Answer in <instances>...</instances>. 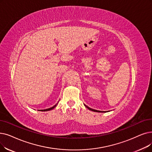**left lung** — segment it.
I'll use <instances>...</instances> for the list:
<instances>
[{"label":"left lung","instance_id":"8db88e82","mask_svg":"<svg viewBox=\"0 0 152 152\" xmlns=\"http://www.w3.org/2000/svg\"><path fill=\"white\" fill-rule=\"evenodd\" d=\"M84 105L88 109H89L90 110H92V111H94V112H97V113H105V112H104V111H100V110H94V109H91V108H90V107H88L87 105H86L85 104H84Z\"/></svg>","mask_w":152,"mask_h":152}]
</instances>
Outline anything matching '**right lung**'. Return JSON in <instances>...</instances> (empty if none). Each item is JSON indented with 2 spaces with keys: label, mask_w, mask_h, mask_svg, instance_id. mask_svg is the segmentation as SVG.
Here are the masks:
<instances>
[{
  "label": "right lung",
  "mask_w": 152,
  "mask_h": 152,
  "mask_svg": "<svg viewBox=\"0 0 152 152\" xmlns=\"http://www.w3.org/2000/svg\"><path fill=\"white\" fill-rule=\"evenodd\" d=\"M58 103L56 104H55L54 106H53V107H50V108H48V109H44V110H40V111H48V110H51V109H54L56 106V105L58 104Z\"/></svg>",
  "instance_id": "obj_1"
}]
</instances>
